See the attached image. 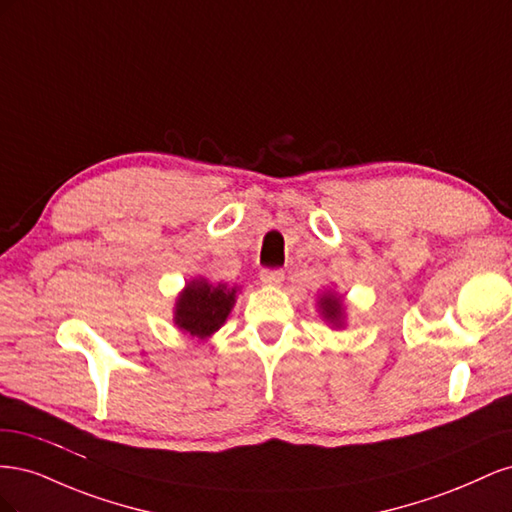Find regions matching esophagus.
Returning <instances> with one entry per match:
<instances>
[{
  "label": "esophagus",
  "instance_id": "1",
  "mask_svg": "<svg viewBox=\"0 0 512 512\" xmlns=\"http://www.w3.org/2000/svg\"><path fill=\"white\" fill-rule=\"evenodd\" d=\"M260 282L269 284V286H277L284 282V271L282 269H262L260 271Z\"/></svg>",
  "mask_w": 512,
  "mask_h": 512
}]
</instances>
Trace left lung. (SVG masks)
Returning a JSON list of instances; mask_svg holds the SVG:
<instances>
[{
  "instance_id": "8db88e82",
  "label": "left lung",
  "mask_w": 512,
  "mask_h": 512,
  "mask_svg": "<svg viewBox=\"0 0 512 512\" xmlns=\"http://www.w3.org/2000/svg\"><path fill=\"white\" fill-rule=\"evenodd\" d=\"M322 314L327 316L329 320H339V314H342V305H339L337 299L333 297H324L322 299Z\"/></svg>"
}]
</instances>
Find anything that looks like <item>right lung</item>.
<instances>
[{
  "label": "right lung",
  "instance_id": "obj_1",
  "mask_svg": "<svg viewBox=\"0 0 512 512\" xmlns=\"http://www.w3.org/2000/svg\"><path fill=\"white\" fill-rule=\"evenodd\" d=\"M232 303H235V288L228 290L222 284L213 286L205 280H196L179 297L175 320L183 331L207 337L222 327Z\"/></svg>",
  "mask_w": 512,
  "mask_h": 512
}]
</instances>
